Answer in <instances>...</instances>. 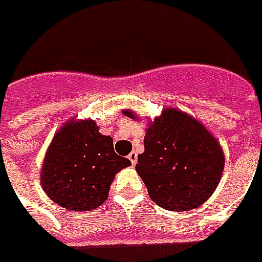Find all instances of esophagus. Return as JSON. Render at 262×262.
<instances>
[{
	"mask_svg": "<svg viewBox=\"0 0 262 262\" xmlns=\"http://www.w3.org/2000/svg\"><path fill=\"white\" fill-rule=\"evenodd\" d=\"M128 159L129 161H131V164L135 166V164H137V160H138V155H137V152H131L128 155Z\"/></svg>",
	"mask_w": 262,
	"mask_h": 262,
	"instance_id": "1",
	"label": "esophagus"
}]
</instances>
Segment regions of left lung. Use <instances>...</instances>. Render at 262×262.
Returning a JSON list of instances; mask_svg holds the SVG:
<instances>
[{"label": "left lung", "instance_id": "left-lung-1", "mask_svg": "<svg viewBox=\"0 0 262 262\" xmlns=\"http://www.w3.org/2000/svg\"><path fill=\"white\" fill-rule=\"evenodd\" d=\"M131 119L137 116L124 110ZM135 170L153 202L164 210L188 211L202 206L220 184L225 156L211 133L192 116L164 109L149 124Z\"/></svg>", "mask_w": 262, "mask_h": 262}]
</instances>
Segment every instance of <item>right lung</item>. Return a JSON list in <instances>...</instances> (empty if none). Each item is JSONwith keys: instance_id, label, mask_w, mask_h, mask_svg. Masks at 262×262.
<instances>
[{"instance_id": "obj_1", "label": "right lung", "mask_w": 262, "mask_h": 262, "mask_svg": "<svg viewBox=\"0 0 262 262\" xmlns=\"http://www.w3.org/2000/svg\"><path fill=\"white\" fill-rule=\"evenodd\" d=\"M129 164L116 155L112 137L99 134L94 120H70L45 153L41 186L60 207L90 211L105 203L115 176Z\"/></svg>"}]
</instances>
